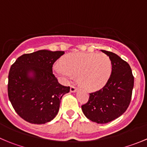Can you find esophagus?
Segmentation results:
<instances>
[{"label": "esophagus", "instance_id": "obj_1", "mask_svg": "<svg viewBox=\"0 0 147 147\" xmlns=\"http://www.w3.org/2000/svg\"><path fill=\"white\" fill-rule=\"evenodd\" d=\"M77 90H78V89H77L76 87H74V86H71V87H70L71 92H77Z\"/></svg>", "mask_w": 147, "mask_h": 147}]
</instances>
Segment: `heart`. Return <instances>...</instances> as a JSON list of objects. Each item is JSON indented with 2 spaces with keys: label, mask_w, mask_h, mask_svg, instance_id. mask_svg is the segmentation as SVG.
<instances>
[{
  "label": "heart",
  "mask_w": 147,
  "mask_h": 147,
  "mask_svg": "<svg viewBox=\"0 0 147 147\" xmlns=\"http://www.w3.org/2000/svg\"><path fill=\"white\" fill-rule=\"evenodd\" d=\"M112 62L107 55L97 53H71L56 63L53 71L63 82L67 83L78 75V82L90 91L102 88L109 80Z\"/></svg>",
  "instance_id": "obj_1"
}]
</instances>
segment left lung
Returning <instances> with one entry per match:
<instances>
[{
  "label": "left lung",
  "mask_w": 147,
  "mask_h": 147,
  "mask_svg": "<svg viewBox=\"0 0 147 147\" xmlns=\"http://www.w3.org/2000/svg\"><path fill=\"white\" fill-rule=\"evenodd\" d=\"M112 62V70L103 88L90 93L87 103L82 106L83 114L92 121L106 124L124 113L131 102L134 77L129 65L112 52L101 50Z\"/></svg>",
  "instance_id": "8db88e82"
}]
</instances>
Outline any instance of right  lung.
I'll list each match as a JSON object with an SVG mask.
<instances>
[{
	"instance_id": "1",
	"label": "right lung",
	"mask_w": 147,
	"mask_h": 147,
	"mask_svg": "<svg viewBox=\"0 0 147 147\" xmlns=\"http://www.w3.org/2000/svg\"><path fill=\"white\" fill-rule=\"evenodd\" d=\"M64 51L40 50L19 57L10 67L8 94L15 111L31 124H45L58 113L69 87L58 82L53 65Z\"/></svg>"
}]
</instances>
